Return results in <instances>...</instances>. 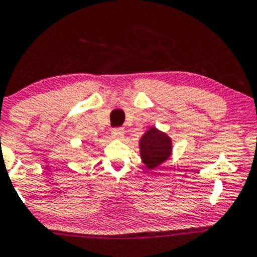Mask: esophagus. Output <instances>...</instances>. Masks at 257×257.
Wrapping results in <instances>:
<instances>
[{"label":"esophagus","mask_w":257,"mask_h":257,"mask_svg":"<svg viewBox=\"0 0 257 257\" xmlns=\"http://www.w3.org/2000/svg\"><path fill=\"white\" fill-rule=\"evenodd\" d=\"M123 135H125V131H123V128H121V127L113 128V130H112V136H113V138H115V139H122V138H123Z\"/></svg>","instance_id":"34e87169"}]
</instances>
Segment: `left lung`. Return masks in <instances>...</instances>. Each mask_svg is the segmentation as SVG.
<instances>
[{"instance_id":"obj_1","label":"left lung","mask_w":257,"mask_h":257,"mask_svg":"<svg viewBox=\"0 0 257 257\" xmlns=\"http://www.w3.org/2000/svg\"><path fill=\"white\" fill-rule=\"evenodd\" d=\"M173 151L172 138L156 127H150L139 139L141 158L148 169L166 162Z\"/></svg>"}]
</instances>
